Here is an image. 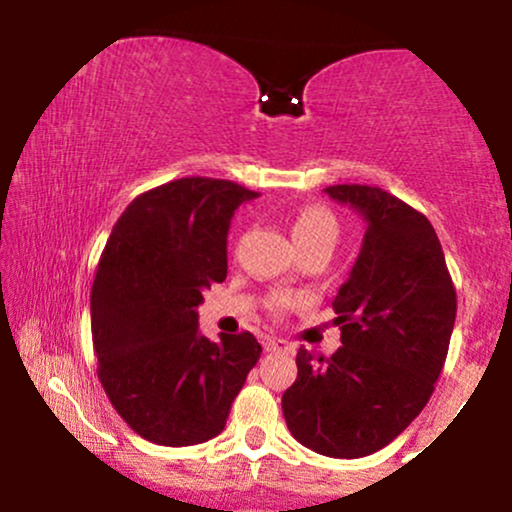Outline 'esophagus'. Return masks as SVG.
Returning a JSON list of instances; mask_svg holds the SVG:
<instances>
[{"label": "esophagus", "instance_id": "obj_1", "mask_svg": "<svg viewBox=\"0 0 512 512\" xmlns=\"http://www.w3.org/2000/svg\"><path fill=\"white\" fill-rule=\"evenodd\" d=\"M264 351H291V344L284 342V339H276V337H264Z\"/></svg>", "mask_w": 512, "mask_h": 512}]
</instances>
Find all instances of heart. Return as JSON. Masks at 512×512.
I'll list each match as a JSON object with an SVG mask.
<instances>
[{
  "label": "heart",
  "instance_id": "heart-1",
  "mask_svg": "<svg viewBox=\"0 0 512 512\" xmlns=\"http://www.w3.org/2000/svg\"><path fill=\"white\" fill-rule=\"evenodd\" d=\"M291 236L296 240L298 250L313 248V245H327L334 248L339 238V219L334 216L332 209L322 207V204H308V207L298 209L291 223ZM298 303L296 296L291 293H272L267 305L274 313H284Z\"/></svg>",
  "mask_w": 512,
  "mask_h": 512
}]
</instances>
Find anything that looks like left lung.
Here are the masks:
<instances>
[{
    "label": "left lung",
    "instance_id": "obj_1",
    "mask_svg": "<svg viewBox=\"0 0 512 512\" xmlns=\"http://www.w3.org/2000/svg\"><path fill=\"white\" fill-rule=\"evenodd\" d=\"M368 223L361 255L334 298L342 346L330 358L298 349V378L281 397L305 448L339 460L392 443L436 390L457 293L431 221L390 192L332 185Z\"/></svg>",
    "mask_w": 512,
    "mask_h": 512
}]
</instances>
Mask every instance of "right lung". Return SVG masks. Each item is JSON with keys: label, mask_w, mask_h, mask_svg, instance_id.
<instances>
[{"label": "right lung", "mask_w": 512, "mask_h": 512, "mask_svg": "<svg viewBox=\"0 0 512 512\" xmlns=\"http://www.w3.org/2000/svg\"><path fill=\"white\" fill-rule=\"evenodd\" d=\"M257 192L180 178L122 211L91 289L98 380L117 414L156 445L216 438L262 354L250 332L199 334L202 291L226 279L231 216Z\"/></svg>", "instance_id": "1"}]
</instances>
